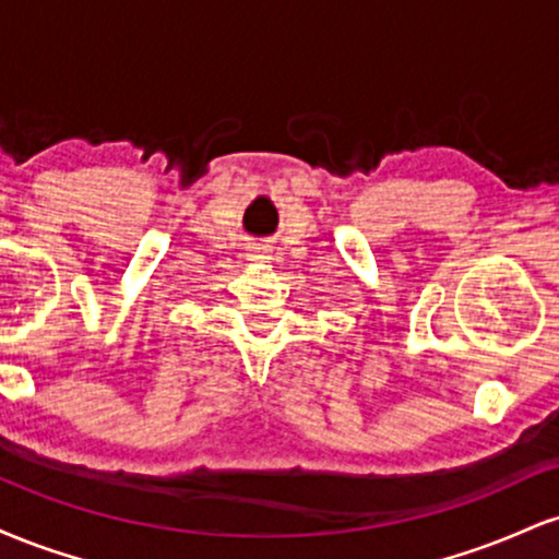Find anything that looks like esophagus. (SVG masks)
Here are the masks:
<instances>
[{"mask_svg":"<svg viewBox=\"0 0 559 559\" xmlns=\"http://www.w3.org/2000/svg\"><path fill=\"white\" fill-rule=\"evenodd\" d=\"M254 249H262V247H254Z\"/></svg>","mask_w":559,"mask_h":559,"instance_id":"1","label":"esophagus"}]
</instances>
